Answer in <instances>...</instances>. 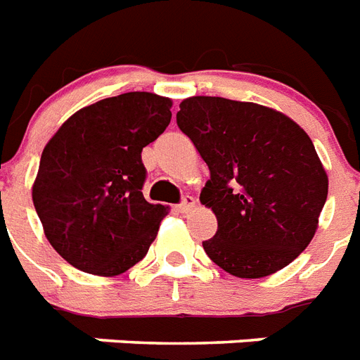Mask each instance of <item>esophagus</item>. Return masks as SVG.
Instances as JSON below:
<instances>
[{
    "instance_id": "esophagus-1",
    "label": "esophagus",
    "mask_w": 360,
    "mask_h": 360,
    "mask_svg": "<svg viewBox=\"0 0 360 360\" xmlns=\"http://www.w3.org/2000/svg\"><path fill=\"white\" fill-rule=\"evenodd\" d=\"M195 204H197V200H195L193 197H189V195H186L182 202H180L176 206V210H178V212H180V214H188L189 210L195 208Z\"/></svg>"
}]
</instances>
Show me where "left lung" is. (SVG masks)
Segmentation results:
<instances>
[{
	"label": "left lung",
	"instance_id": "obj_1",
	"mask_svg": "<svg viewBox=\"0 0 360 360\" xmlns=\"http://www.w3.org/2000/svg\"><path fill=\"white\" fill-rule=\"evenodd\" d=\"M176 124L210 169L200 202L217 232L202 241L206 255L240 278L294 262L314 238L329 189L303 128L275 109L219 96L184 100Z\"/></svg>",
	"mask_w": 360,
	"mask_h": 360
}]
</instances>
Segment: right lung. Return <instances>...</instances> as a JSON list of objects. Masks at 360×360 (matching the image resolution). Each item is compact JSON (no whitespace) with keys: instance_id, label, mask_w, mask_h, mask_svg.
<instances>
[{"instance_id":"add662e5","label":"right lung","mask_w":360,"mask_h":360,"mask_svg":"<svg viewBox=\"0 0 360 360\" xmlns=\"http://www.w3.org/2000/svg\"><path fill=\"white\" fill-rule=\"evenodd\" d=\"M169 98L124 93L74 113L44 146L33 204L51 247L102 277L143 260L167 215L146 202L141 152L171 122Z\"/></svg>"}]
</instances>
